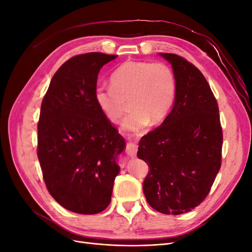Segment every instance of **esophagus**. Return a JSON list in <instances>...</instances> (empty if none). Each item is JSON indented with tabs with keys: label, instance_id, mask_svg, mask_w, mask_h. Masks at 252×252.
<instances>
[{
	"label": "esophagus",
	"instance_id": "34e87169",
	"mask_svg": "<svg viewBox=\"0 0 252 252\" xmlns=\"http://www.w3.org/2000/svg\"><path fill=\"white\" fill-rule=\"evenodd\" d=\"M126 154L130 157V158H134L135 156H136V151H138V146H136V145L134 144V143H132V142H129L128 144H127V146H126Z\"/></svg>",
	"mask_w": 252,
	"mask_h": 252
}]
</instances>
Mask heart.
<instances>
[{
	"label": "heart",
	"mask_w": 252,
	"mask_h": 252,
	"mask_svg": "<svg viewBox=\"0 0 252 252\" xmlns=\"http://www.w3.org/2000/svg\"><path fill=\"white\" fill-rule=\"evenodd\" d=\"M110 82L111 86L96 87L95 102L106 118L118 123L128 101L132 110L122 124L127 131H140L148 122L161 123L177 94L174 71L165 63L127 61L112 72Z\"/></svg>",
	"instance_id": "obj_1"
}]
</instances>
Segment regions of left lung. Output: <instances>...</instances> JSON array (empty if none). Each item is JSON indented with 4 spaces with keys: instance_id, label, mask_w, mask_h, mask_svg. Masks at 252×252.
<instances>
[{
    "instance_id": "8db88e82",
    "label": "left lung",
    "mask_w": 252,
    "mask_h": 252,
    "mask_svg": "<svg viewBox=\"0 0 252 252\" xmlns=\"http://www.w3.org/2000/svg\"><path fill=\"white\" fill-rule=\"evenodd\" d=\"M161 56L171 63L177 94L163 123L141 139L138 158L149 167L143 182L148 204L177 216L208 195L222 163L223 131L217 98L203 73L181 56Z\"/></svg>"
}]
</instances>
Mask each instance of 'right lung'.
<instances>
[{"label":"right lung","instance_id":"obj_1","mask_svg":"<svg viewBox=\"0 0 252 252\" xmlns=\"http://www.w3.org/2000/svg\"><path fill=\"white\" fill-rule=\"evenodd\" d=\"M118 56L88 52L53 75L41 105L37 158L49 193L67 210L95 215L108 207L125 141L95 102L101 68Z\"/></svg>","mask_w":252,"mask_h":252}]
</instances>
